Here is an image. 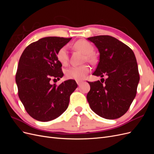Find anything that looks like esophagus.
<instances>
[{
	"label": "esophagus",
	"instance_id": "obj_1",
	"mask_svg": "<svg viewBox=\"0 0 154 154\" xmlns=\"http://www.w3.org/2000/svg\"><path fill=\"white\" fill-rule=\"evenodd\" d=\"M82 82H82V80H76V83H77V84H78V85H80Z\"/></svg>",
	"mask_w": 154,
	"mask_h": 154
}]
</instances>
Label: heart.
Masks as SVG:
<instances>
[{
  "instance_id": "1",
  "label": "heart",
  "mask_w": 154,
  "mask_h": 154,
  "mask_svg": "<svg viewBox=\"0 0 154 154\" xmlns=\"http://www.w3.org/2000/svg\"><path fill=\"white\" fill-rule=\"evenodd\" d=\"M76 49L82 51L86 54L85 60L88 62L94 61L92 53L94 52L93 45L86 40H78L74 45ZM57 57L58 61L63 66H66L69 62V52L67 45H64L60 48L57 54ZM90 71L89 66L87 65L80 66H72L68 68L66 71V76L68 79L72 80H82L84 78Z\"/></svg>"
}]
</instances>
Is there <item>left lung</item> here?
Masks as SVG:
<instances>
[{
	"label": "left lung",
	"instance_id": "obj_1",
	"mask_svg": "<svg viewBox=\"0 0 154 154\" xmlns=\"http://www.w3.org/2000/svg\"><path fill=\"white\" fill-rule=\"evenodd\" d=\"M100 52V61L93 75L101 78L89 82L87 99L91 109L101 117L115 119L130 108L139 82L136 58L128 45L114 37L100 35L87 38Z\"/></svg>",
	"mask_w": 154,
	"mask_h": 154
}]
</instances>
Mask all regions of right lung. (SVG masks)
I'll return each instance as SVG.
<instances>
[{
  "label": "right lung",
  "instance_id": "add662e5",
  "mask_svg": "<svg viewBox=\"0 0 154 154\" xmlns=\"http://www.w3.org/2000/svg\"><path fill=\"white\" fill-rule=\"evenodd\" d=\"M71 40L45 37L29 44L20 58L15 77L18 97L36 120L45 122L59 117L67 109L70 96L78 87L74 80L58 86L50 83L52 79L60 80L63 76L57 54Z\"/></svg>",
  "mask_w": 154,
  "mask_h": 154
}]
</instances>
